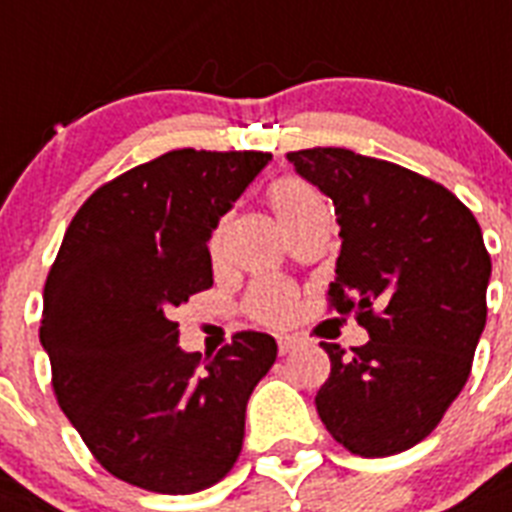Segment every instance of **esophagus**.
<instances>
[{
  "label": "esophagus",
  "instance_id": "esophagus-1",
  "mask_svg": "<svg viewBox=\"0 0 512 512\" xmlns=\"http://www.w3.org/2000/svg\"><path fill=\"white\" fill-rule=\"evenodd\" d=\"M305 347V342L299 336H278V352L281 355H289V352H297Z\"/></svg>",
  "mask_w": 512,
  "mask_h": 512
}]
</instances>
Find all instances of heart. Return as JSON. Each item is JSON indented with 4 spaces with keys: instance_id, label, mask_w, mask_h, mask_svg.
I'll use <instances>...</instances> for the list:
<instances>
[{
    "instance_id": "heart-1",
    "label": "heart",
    "mask_w": 512,
    "mask_h": 512,
    "mask_svg": "<svg viewBox=\"0 0 512 512\" xmlns=\"http://www.w3.org/2000/svg\"><path fill=\"white\" fill-rule=\"evenodd\" d=\"M268 205L281 223L286 234L297 228L302 220H307L318 210H326V202L313 186L302 181V178H281L268 189ZM228 226L231 218H220L215 226L213 236H210V257L218 263L223 252H226V239H228ZM247 310L252 318L268 326H284V323L294 321V315L299 310L297 292L292 286L278 284V281H260L252 286V292L247 297Z\"/></svg>"
}]
</instances>
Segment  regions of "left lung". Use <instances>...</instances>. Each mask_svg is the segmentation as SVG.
Wrapping results in <instances>:
<instances>
[{"mask_svg": "<svg viewBox=\"0 0 512 512\" xmlns=\"http://www.w3.org/2000/svg\"><path fill=\"white\" fill-rule=\"evenodd\" d=\"M286 157L331 197L342 228L328 302L371 336L350 357L321 342L331 376L318 415L360 458L410 450L471 376L492 276L479 223L452 191L394 162L339 147Z\"/></svg>", "mask_w": 512, "mask_h": 512, "instance_id": "8db88e82", "label": "left lung"}]
</instances>
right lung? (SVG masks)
<instances>
[{"mask_svg": "<svg viewBox=\"0 0 512 512\" xmlns=\"http://www.w3.org/2000/svg\"><path fill=\"white\" fill-rule=\"evenodd\" d=\"M268 152L173 149L99 186L44 286L39 339L54 397L91 455L147 492L218 484L276 339L242 331L215 357L178 347L173 310L213 286L207 242Z\"/></svg>", "mask_w": 512, "mask_h": 512, "instance_id": "right-lung-1", "label": "right lung"}]
</instances>
